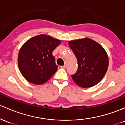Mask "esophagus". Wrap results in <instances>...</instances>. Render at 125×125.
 <instances>
[{"label": "esophagus", "mask_w": 125, "mask_h": 125, "mask_svg": "<svg viewBox=\"0 0 125 125\" xmlns=\"http://www.w3.org/2000/svg\"><path fill=\"white\" fill-rule=\"evenodd\" d=\"M67 67L66 65H62V66H61V68H65Z\"/></svg>", "instance_id": "34e87169"}]
</instances>
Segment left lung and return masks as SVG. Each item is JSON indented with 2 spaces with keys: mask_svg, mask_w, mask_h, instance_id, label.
<instances>
[{
  "mask_svg": "<svg viewBox=\"0 0 125 125\" xmlns=\"http://www.w3.org/2000/svg\"><path fill=\"white\" fill-rule=\"evenodd\" d=\"M68 45L77 60L78 70L71 75L74 83L83 88L99 83L109 66V58L103 47L89 38L70 41Z\"/></svg>",
  "mask_w": 125,
  "mask_h": 125,
  "instance_id": "1",
  "label": "left lung"
}]
</instances>
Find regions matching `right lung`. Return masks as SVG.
Wrapping results in <instances>:
<instances>
[{
  "label": "right lung",
  "instance_id": "1",
  "mask_svg": "<svg viewBox=\"0 0 125 125\" xmlns=\"http://www.w3.org/2000/svg\"><path fill=\"white\" fill-rule=\"evenodd\" d=\"M61 41L45 34L31 38L22 46L18 56V64L21 74L32 84H42L55 73L52 51Z\"/></svg>",
  "mask_w": 125,
  "mask_h": 125
}]
</instances>
